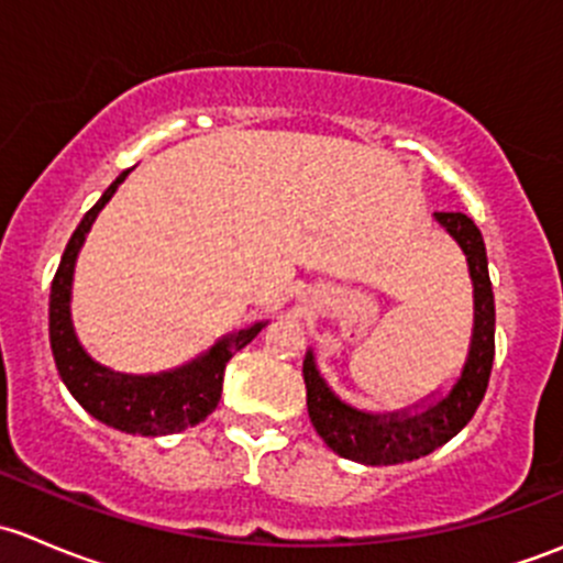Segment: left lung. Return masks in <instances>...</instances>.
<instances>
[{"mask_svg":"<svg viewBox=\"0 0 563 563\" xmlns=\"http://www.w3.org/2000/svg\"><path fill=\"white\" fill-rule=\"evenodd\" d=\"M433 218L463 250L474 286V327H471L468 354L452 387L430 391L428 397L400 411H362L340 400L323 382L313 349L305 354L302 376L308 387L310 422L329 450L354 463L395 465L430 455L471 422L490 382L493 354H496V302H493L490 272H487L485 240L468 214L435 212Z\"/></svg>","mask_w":563,"mask_h":563,"instance_id":"left-lung-1","label":"left lung"}]
</instances>
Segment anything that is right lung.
Instances as JSON below:
<instances>
[{"label":"right lung","mask_w":563,"mask_h":563,"mask_svg":"<svg viewBox=\"0 0 563 563\" xmlns=\"http://www.w3.org/2000/svg\"><path fill=\"white\" fill-rule=\"evenodd\" d=\"M128 174L130 172H122L108 185L100 201L84 214V220L67 242L59 269L51 283V351H54L59 378L70 389V395L108 428L133 435L181 433L185 428L203 422L218 408L220 395H223L225 365L269 321H255L240 332L223 334L212 349L198 354L196 360L185 362L174 371L146 373V376L111 371L87 354V349L78 340L76 327H73V275H76V261L84 242H87L89 229L98 220L100 209L111 201L117 187L128 179Z\"/></svg>","instance_id":"right-lung-1"}]
</instances>
